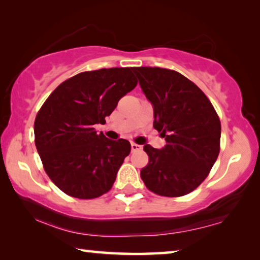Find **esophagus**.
Listing matches in <instances>:
<instances>
[{"instance_id":"obj_1","label":"esophagus","mask_w":260,"mask_h":260,"mask_svg":"<svg viewBox=\"0 0 260 260\" xmlns=\"http://www.w3.org/2000/svg\"><path fill=\"white\" fill-rule=\"evenodd\" d=\"M141 146H139V144H136V143H132L131 144V149H132V152H135V151H139V150H141Z\"/></svg>"}]
</instances>
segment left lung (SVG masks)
Here are the masks:
<instances>
[{
    "label": "left lung",
    "mask_w": 260,
    "mask_h": 260,
    "mask_svg": "<svg viewBox=\"0 0 260 260\" xmlns=\"http://www.w3.org/2000/svg\"><path fill=\"white\" fill-rule=\"evenodd\" d=\"M133 71L153 107V127L166 141L160 150L143 147L149 162L141 179L157 195H187L204 181L218 158V114L203 91L181 73L150 67Z\"/></svg>",
    "instance_id": "left-lung-1"
}]
</instances>
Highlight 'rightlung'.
Returning a JSON list of instances; mask_svg holds the SVG:
<instances>
[{
  "label": "right lung",
  "instance_id": "right-lung-1",
  "mask_svg": "<svg viewBox=\"0 0 260 260\" xmlns=\"http://www.w3.org/2000/svg\"><path fill=\"white\" fill-rule=\"evenodd\" d=\"M132 71L111 68L79 73L61 82L39 110L35 147L48 177L67 195L91 200L112 188L131 143L107 139L94 126L104 124L138 85Z\"/></svg>",
  "mask_w": 260,
  "mask_h": 260
}]
</instances>
